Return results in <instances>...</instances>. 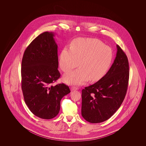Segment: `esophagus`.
Returning a JSON list of instances; mask_svg holds the SVG:
<instances>
[{"label":"esophagus","mask_w":146,"mask_h":146,"mask_svg":"<svg viewBox=\"0 0 146 146\" xmlns=\"http://www.w3.org/2000/svg\"><path fill=\"white\" fill-rule=\"evenodd\" d=\"M70 89H71V91L76 90H78L79 88L78 87H76V86H72Z\"/></svg>","instance_id":"1"}]
</instances>
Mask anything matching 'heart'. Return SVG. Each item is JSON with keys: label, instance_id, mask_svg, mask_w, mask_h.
Returning a JSON list of instances; mask_svg holds the SVG:
<instances>
[{"label": "heart", "instance_id": "1", "mask_svg": "<svg viewBox=\"0 0 146 146\" xmlns=\"http://www.w3.org/2000/svg\"><path fill=\"white\" fill-rule=\"evenodd\" d=\"M113 58L111 48L100 40L94 38L76 39L70 47L63 49L59 63L65 73L74 69L78 64L80 68L64 75L63 80L74 85L82 84L89 79L91 82L98 81L109 70Z\"/></svg>", "mask_w": 146, "mask_h": 146}]
</instances>
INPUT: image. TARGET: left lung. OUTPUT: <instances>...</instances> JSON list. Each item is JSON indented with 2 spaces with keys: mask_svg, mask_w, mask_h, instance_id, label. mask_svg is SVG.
Wrapping results in <instances>:
<instances>
[{
  "mask_svg": "<svg viewBox=\"0 0 146 146\" xmlns=\"http://www.w3.org/2000/svg\"><path fill=\"white\" fill-rule=\"evenodd\" d=\"M117 48L116 57L106 75L82 91V115L91 123L110 119L125 98L129 79V62L118 45Z\"/></svg>",
  "mask_w": 146,
  "mask_h": 146,
  "instance_id": "8db88e82",
  "label": "left lung"
}]
</instances>
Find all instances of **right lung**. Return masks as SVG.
Segmentation results:
<instances>
[{
	"label": "right lung",
	"mask_w": 146,
	"mask_h": 146,
	"mask_svg": "<svg viewBox=\"0 0 146 146\" xmlns=\"http://www.w3.org/2000/svg\"><path fill=\"white\" fill-rule=\"evenodd\" d=\"M54 33L39 35L25 50L21 64V88L25 101L39 118L50 119L60 110V102L70 91L64 84H52L60 78L57 45Z\"/></svg>",
	"instance_id": "obj_1"
}]
</instances>
